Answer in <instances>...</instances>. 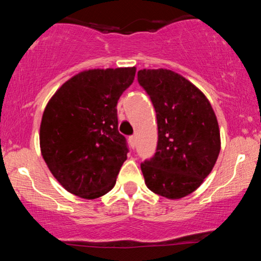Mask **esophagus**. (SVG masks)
<instances>
[{"mask_svg":"<svg viewBox=\"0 0 261 261\" xmlns=\"http://www.w3.org/2000/svg\"><path fill=\"white\" fill-rule=\"evenodd\" d=\"M128 145H130L131 148H135V146H136V137L135 136L128 137Z\"/></svg>","mask_w":261,"mask_h":261,"instance_id":"esophagus-1","label":"esophagus"}]
</instances>
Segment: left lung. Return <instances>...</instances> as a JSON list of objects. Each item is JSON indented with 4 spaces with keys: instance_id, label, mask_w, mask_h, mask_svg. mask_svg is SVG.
Returning <instances> with one entry per match:
<instances>
[{
    "instance_id": "1",
    "label": "left lung",
    "mask_w": 261,
    "mask_h": 261,
    "mask_svg": "<svg viewBox=\"0 0 261 261\" xmlns=\"http://www.w3.org/2000/svg\"><path fill=\"white\" fill-rule=\"evenodd\" d=\"M152 101L159 141L152 159L141 163L145 183L168 199L188 196L202 185L220 151L217 116L204 94L168 69L137 71Z\"/></svg>"
}]
</instances>
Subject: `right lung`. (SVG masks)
<instances>
[{
    "label": "right lung",
    "mask_w": 261,
    "mask_h": 261,
    "mask_svg": "<svg viewBox=\"0 0 261 261\" xmlns=\"http://www.w3.org/2000/svg\"><path fill=\"white\" fill-rule=\"evenodd\" d=\"M136 68L80 71L48 101L39 130L41 152L63 187L80 198L107 194L127 159L117 130V100L133 84Z\"/></svg>",
    "instance_id": "add662e5"
}]
</instances>
